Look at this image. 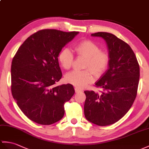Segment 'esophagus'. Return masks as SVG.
Listing matches in <instances>:
<instances>
[{"mask_svg": "<svg viewBox=\"0 0 149 149\" xmlns=\"http://www.w3.org/2000/svg\"><path fill=\"white\" fill-rule=\"evenodd\" d=\"M75 93H79V92L81 91V89H79V88H75Z\"/></svg>", "mask_w": 149, "mask_h": 149, "instance_id": "34e87169", "label": "esophagus"}]
</instances>
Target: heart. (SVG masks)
Wrapping results in <instances>:
<instances>
[{"label": "heart", "mask_w": 149, "mask_h": 149, "mask_svg": "<svg viewBox=\"0 0 149 149\" xmlns=\"http://www.w3.org/2000/svg\"><path fill=\"white\" fill-rule=\"evenodd\" d=\"M75 51L79 56L86 58L85 70H73L65 75V80L78 88H84L94 81V75H101L106 71L110 62V56L101 51L98 44L91 40H84L75 45ZM58 60L65 69H69L74 62V54L68 48H64L58 55Z\"/></svg>", "instance_id": "heart-1"}]
</instances>
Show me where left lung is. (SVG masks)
<instances>
[{
    "instance_id": "left-lung-1",
    "label": "left lung",
    "mask_w": 149,
    "mask_h": 149,
    "mask_svg": "<svg viewBox=\"0 0 149 149\" xmlns=\"http://www.w3.org/2000/svg\"><path fill=\"white\" fill-rule=\"evenodd\" d=\"M91 36L105 40L110 62L109 68L95 83L103 91H84V116L96 125L109 126L121 119L132 106L137 95L140 66L131 47L113 34L97 32Z\"/></svg>"
}]
</instances>
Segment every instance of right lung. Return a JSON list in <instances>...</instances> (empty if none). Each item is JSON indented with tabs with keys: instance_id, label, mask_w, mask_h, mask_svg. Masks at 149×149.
<instances>
[{
	"instance_id": "add662e5",
	"label": "right lung",
	"mask_w": 149,
	"mask_h": 149,
	"mask_svg": "<svg viewBox=\"0 0 149 149\" xmlns=\"http://www.w3.org/2000/svg\"><path fill=\"white\" fill-rule=\"evenodd\" d=\"M78 32L44 29L25 40L11 65V92L25 115L32 121L50 125L62 119L65 103L74 95L70 84L56 86L62 77L58 55Z\"/></svg>"
}]
</instances>
